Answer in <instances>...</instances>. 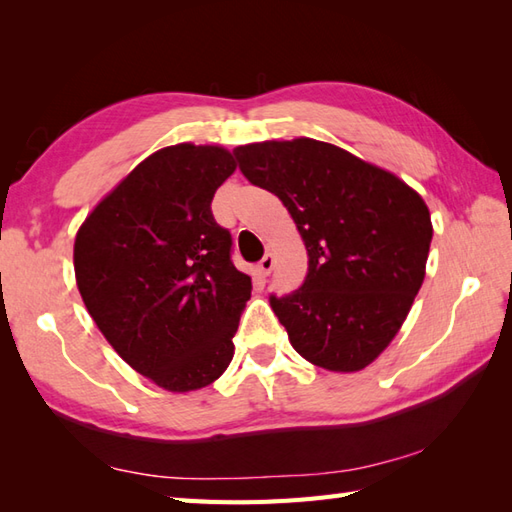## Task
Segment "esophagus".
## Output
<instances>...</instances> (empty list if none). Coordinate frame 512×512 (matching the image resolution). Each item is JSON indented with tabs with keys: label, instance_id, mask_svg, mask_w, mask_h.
<instances>
[{
	"label": "esophagus",
	"instance_id": "obj_1",
	"mask_svg": "<svg viewBox=\"0 0 512 512\" xmlns=\"http://www.w3.org/2000/svg\"><path fill=\"white\" fill-rule=\"evenodd\" d=\"M257 268H259V273H262L264 277H268L270 273H273V268H275V255L273 253H266L262 262L257 264Z\"/></svg>",
	"mask_w": 512,
	"mask_h": 512
}]
</instances>
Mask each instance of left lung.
<instances>
[{
  "mask_svg": "<svg viewBox=\"0 0 512 512\" xmlns=\"http://www.w3.org/2000/svg\"><path fill=\"white\" fill-rule=\"evenodd\" d=\"M244 176L286 206L308 275L270 306L292 347L330 372H361L405 323L427 273L429 206L396 173L314 138L233 149Z\"/></svg>",
  "mask_w": 512,
  "mask_h": 512,
  "instance_id": "obj_1",
  "label": "left lung"
}]
</instances>
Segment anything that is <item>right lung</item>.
<instances>
[{
	"label": "right lung",
	"instance_id": "1",
	"mask_svg": "<svg viewBox=\"0 0 512 512\" xmlns=\"http://www.w3.org/2000/svg\"><path fill=\"white\" fill-rule=\"evenodd\" d=\"M235 169L220 145L158 149L76 231L74 277L90 317L127 365L173 394L215 383L235 354L253 286L211 213Z\"/></svg>",
	"mask_w": 512,
	"mask_h": 512
}]
</instances>
